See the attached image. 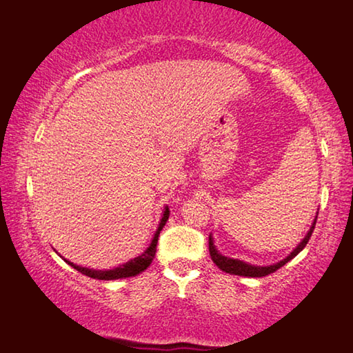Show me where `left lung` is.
<instances>
[{"label": "left lung", "instance_id": "obj_1", "mask_svg": "<svg viewBox=\"0 0 353 353\" xmlns=\"http://www.w3.org/2000/svg\"><path fill=\"white\" fill-rule=\"evenodd\" d=\"M315 222H317V217H315L312 227L309 228L307 234L304 236V239L296 245V249H293V252L287 256V259H283L282 261L276 263V265L254 266V265H249V263H244V261H241V260H234V259H228V256H223L222 254H219L217 249H215L212 236H209V254H210V259H212V261L220 268V270L225 271V272H230V274L245 276V277H263V276H268V274H271V272L277 271L279 268H282L283 265H285V263H288L292 259H294V256H296L299 252H301L304 247H306V244L309 243V239H311V236H312V231L315 228Z\"/></svg>", "mask_w": 353, "mask_h": 353}]
</instances>
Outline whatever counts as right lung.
I'll return each instance as SVG.
<instances>
[{
  "label": "right lung",
  "mask_w": 353,
  "mask_h": 353,
  "mask_svg": "<svg viewBox=\"0 0 353 353\" xmlns=\"http://www.w3.org/2000/svg\"><path fill=\"white\" fill-rule=\"evenodd\" d=\"M168 219H170V210H168V208H165V210H163V217H161L160 225H159V230L155 231L154 239H152L150 245L147 247L144 254H141L139 256H136V259L123 263V265L114 268V270H108V271L88 270V268L77 266V265H74V263H71V261H68V260H65V261L68 263V265H71L72 268H74V270H77L79 272H82V274H85L88 277H93V279H99V281H115V279L138 276L139 272H143L144 270H147V268L150 266L152 260L155 259L157 243H159L160 231L163 230V227H165V223L168 222Z\"/></svg>",
  "instance_id": "add662e5"
}]
</instances>
